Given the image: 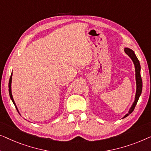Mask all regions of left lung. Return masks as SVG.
<instances>
[{
    "label": "left lung",
    "instance_id": "obj_1",
    "mask_svg": "<svg viewBox=\"0 0 151 151\" xmlns=\"http://www.w3.org/2000/svg\"><path fill=\"white\" fill-rule=\"evenodd\" d=\"M124 52L126 53L128 56L131 59V60L133 61V64L135 66V81H136V93H135V100L133 101V103L131 105V107L129 109L128 114H127L124 117L122 118H126L127 116H128L129 114H131L134 110L135 105L138 101L140 95L142 94V80L141 78V75H140V70H141V66H140L139 61L138 59L137 58L136 55H135L134 51L133 50H131L129 48H124Z\"/></svg>",
    "mask_w": 151,
    "mask_h": 151
}]
</instances>
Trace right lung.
Masks as SVG:
<instances>
[{
    "label": "right lung",
    "mask_w": 151,
    "mask_h": 151,
    "mask_svg": "<svg viewBox=\"0 0 151 151\" xmlns=\"http://www.w3.org/2000/svg\"><path fill=\"white\" fill-rule=\"evenodd\" d=\"M12 75L11 76H10V78H9V96H10V99L13 102V103H14V105H15V107H16V109L18 110V113H19V111H18V107H17V106L16 105V103H15V101L14 99H13V96H12Z\"/></svg>",
    "instance_id": "1"
}]
</instances>
